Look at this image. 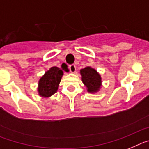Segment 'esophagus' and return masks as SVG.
I'll use <instances>...</instances> for the list:
<instances>
[{
  "label": "esophagus",
  "instance_id": "34e87169",
  "mask_svg": "<svg viewBox=\"0 0 149 149\" xmlns=\"http://www.w3.org/2000/svg\"><path fill=\"white\" fill-rule=\"evenodd\" d=\"M69 69L70 71L72 73H74L76 70V66L74 64H72V65H70L69 66Z\"/></svg>",
  "mask_w": 149,
  "mask_h": 149
}]
</instances>
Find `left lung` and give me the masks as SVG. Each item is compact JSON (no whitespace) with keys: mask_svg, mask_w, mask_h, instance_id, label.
I'll use <instances>...</instances> for the list:
<instances>
[{"mask_svg":"<svg viewBox=\"0 0 149 149\" xmlns=\"http://www.w3.org/2000/svg\"><path fill=\"white\" fill-rule=\"evenodd\" d=\"M82 82L86 87L87 91L91 94L97 93L102 87L101 76L91 67H86L80 70Z\"/></svg>","mask_w":149,"mask_h":149,"instance_id":"8db88e82","label":"left lung"}]
</instances>
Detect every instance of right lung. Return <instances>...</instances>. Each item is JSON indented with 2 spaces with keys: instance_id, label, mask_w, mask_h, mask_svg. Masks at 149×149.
<instances>
[{
  "instance_id": "obj_1",
  "label": "right lung",
  "mask_w": 149,
  "mask_h": 149,
  "mask_svg": "<svg viewBox=\"0 0 149 149\" xmlns=\"http://www.w3.org/2000/svg\"><path fill=\"white\" fill-rule=\"evenodd\" d=\"M64 71L68 72L69 70L65 65L62 64L61 67H50L45 72L38 81L37 92L39 96L48 98L55 94L58 91Z\"/></svg>"
}]
</instances>
